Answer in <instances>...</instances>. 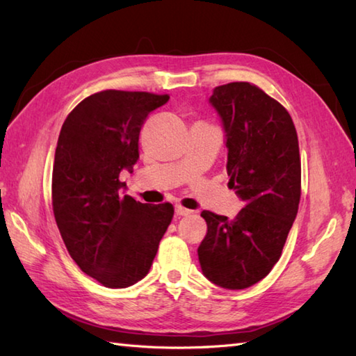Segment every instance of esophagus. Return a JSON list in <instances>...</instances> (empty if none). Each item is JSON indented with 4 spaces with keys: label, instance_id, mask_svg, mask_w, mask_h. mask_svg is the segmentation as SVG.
Segmentation results:
<instances>
[{
    "label": "esophagus",
    "instance_id": "esophagus-1",
    "mask_svg": "<svg viewBox=\"0 0 356 356\" xmlns=\"http://www.w3.org/2000/svg\"><path fill=\"white\" fill-rule=\"evenodd\" d=\"M174 211H176V216H180V217H184V216H190V214H191V211H190V209H186V208L180 207V205H176V208H174Z\"/></svg>",
    "mask_w": 356,
    "mask_h": 356
}]
</instances>
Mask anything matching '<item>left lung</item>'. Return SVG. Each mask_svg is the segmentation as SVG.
I'll return each instance as SVG.
<instances>
[{"instance_id":"obj_1","label":"left lung","mask_w":356,"mask_h":356,"mask_svg":"<svg viewBox=\"0 0 356 356\" xmlns=\"http://www.w3.org/2000/svg\"><path fill=\"white\" fill-rule=\"evenodd\" d=\"M209 104L225 130L229 186L245 208L232 220L203 211L208 232L199 261L209 282L245 289L274 268L298 213L297 130L283 105L249 82L216 87Z\"/></svg>"}]
</instances>
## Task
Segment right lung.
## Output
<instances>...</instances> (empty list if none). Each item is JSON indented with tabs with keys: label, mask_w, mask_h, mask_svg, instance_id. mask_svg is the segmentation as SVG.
Instances as JSON below:
<instances>
[{
	"label": "right lung",
	"mask_w": 356,
	"mask_h": 356,
	"mask_svg": "<svg viewBox=\"0 0 356 356\" xmlns=\"http://www.w3.org/2000/svg\"><path fill=\"white\" fill-rule=\"evenodd\" d=\"M168 95L104 90L64 120L51 174L53 214L82 272L119 289L148 274L171 223V203L148 205L122 195L120 171L139 159V133Z\"/></svg>",
	"instance_id": "right-lung-1"
}]
</instances>
